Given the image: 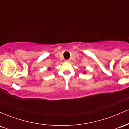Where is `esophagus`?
Returning a JSON list of instances; mask_svg holds the SVG:
<instances>
[{"mask_svg": "<svg viewBox=\"0 0 129 129\" xmlns=\"http://www.w3.org/2000/svg\"><path fill=\"white\" fill-rule=\"evenodd\" d=\"M65 61H66V62H70V59H67V60H65Z\"/></svg>", "mask_w": 129, "mask_h": 129, "instance_id": "obj_1", "label": "esophagus"}]
</instances>
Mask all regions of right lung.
I'll list each match as a JSON object with an SVG mask.
<instances>
[{
    "mask_svg": "<svg viewBox=\"0 0 129 129\" xmlns=\"http://www.w3.org/2000/svg\"><path fill=\"white\" fill-rule=\"evenodd\" d=\"M50 70V68H49V69H48V70Z\"/></svg>",
    "mask_w": 129,
    "mask_h": 129,
    "instance_id": "right-lung-1",
    "label": "right lung"
}]
</instances>
